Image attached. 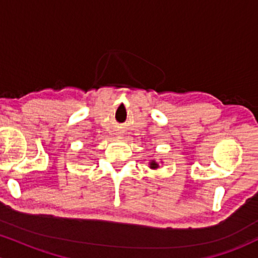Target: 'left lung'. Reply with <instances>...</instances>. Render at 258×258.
<instances>
[{"mask_svg": "<svg viewBox=\"0 0 258 258\" xmlns=\"http://www.w3.org/2000/svg\"><path fill=\"white\" fill-rule=\"evenodd\" d=\"M149 167L152 168V170H156V168H159V162H156L155 160H150L149 162Z\"/></svg>", "mask_w": 258, "mask_h": 258, "instance_id": "1", "label": "left lung"}]
</instances>
